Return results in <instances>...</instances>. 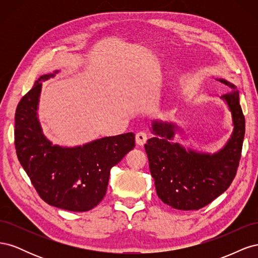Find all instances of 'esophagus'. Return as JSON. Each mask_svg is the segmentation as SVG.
<instances>
[{
    "label": "esophagus",
    "instance_id": "34e87169",
    "mask_svg": "<svg viewBox=\"0 0 258 258\" xmlns=\"http://www.w3.org/2000/svg\"><path fill=\"white\" fill-rule=\"evenodd\" d=\"M147 141V135L145 134V132L141 131L139 132V134H137L136 136V142L139 146H143Z\"/></svg>",
    "mask_w": 258,
    "mask_h": 258
}]
</instances>
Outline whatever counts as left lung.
<instances>
[{"instance_id":"8db88e82","label":"left lung","mask_w":258,"mask_h":258,"mask_svg":"<svg viewBox=\"0 0 258 258\" xmlns=\"http://www.w3.org/2000/svg\"><path fill=\"white\" fill-rule=\"evenodd\" d=\"M230 88L221 97L231 113L233 130L225 146L216 153H200L172 140L181 131L173 122L154 120L145 144L156 191L163 204L177 210H199L222 195L236 176L245 134L239 91L233 84L216 80Z\"/></svg>"}]
</instances>
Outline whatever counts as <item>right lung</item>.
I'll return each instance as SVG.
<instances>
[{"instance_id": "1", "label": "right lung", "mask_w": 258, "mask_h": 258, "mask_svg": "<svg viewBox=\"0 0 258 258\" xmlns=\"http://www.w3.org/2000/svg\"><path fill=\"white\" fill-rule=\"evenodd\" d=\"M56 73L42 75L20 100L15 114V147L46 204L85 212L104 198L111 169L134 150L135 134L105 137L75 147L53 145L43 134L37 108L42 83Z\"/></svg>"}]
</instances>
